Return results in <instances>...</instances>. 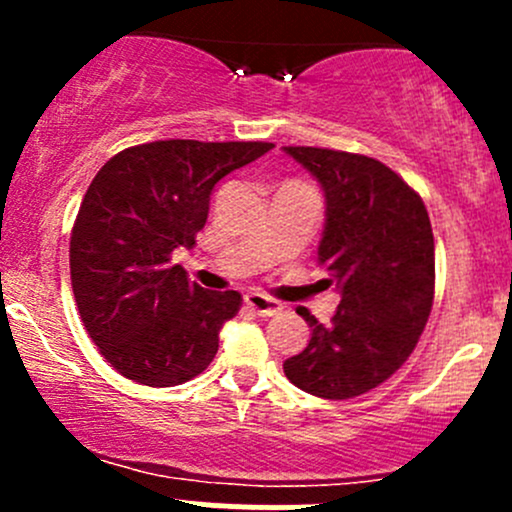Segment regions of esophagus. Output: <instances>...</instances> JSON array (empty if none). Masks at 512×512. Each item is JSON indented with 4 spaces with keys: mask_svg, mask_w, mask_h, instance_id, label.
<instances>
[{
    "mask_svg": "<svg viewBox=\"0 0 512 512\" xmlns=\"http://www.w3.org/2000/svg\"><path fill=\"white\" fill-rule=\"evenodd\" d=\"M245 307L250 309V312L260 314V317H275V314L282 312V304L277 302V299L265 297V294L260 292L245 294Z\"/></svg>",
    "mask_w": 512,
    "mask_h": 512,
    "instance_id": "obj_1",
    "label": "esophagus"
}]
</instances>
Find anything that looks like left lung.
I'll return each instance as SVG.
<instances>
[{
	"instance_id": "left-lung-1",
	"label": "left lung",
	"mask_w": 512,
	"mask_h": 512,
	"mask_svg": "<svg viewBox=\"0 0 512 512\" xmlns=\"http://www.w3.org/2000/svg\"><path fill=\"white\" fill-rule=\"evenodd\" d=\"M324 193L317 262L337 285L332 324L285 361L297 389L319 399H354L389 379L414 352L433 304V232L414 188L384 163L329 148L285 146Z\"/></svg>"
}]
</instances>
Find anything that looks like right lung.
I'll use <instances>...</instances> for the list:
<instances>
[{"label":"right lung","instance_id":"add662e5","mask_svg":"<svg viewBox=\"0 0 512 512\" xmlns=\"http://www.w3.org/2000/svg\"><path fill=\"white\" fill-rule=\"evenodd\" d=\"M272 143L153 141L116 153L91 180L71 230V285L103 359L143 386L208 369L240 292L203 289L173 265L193 250L210 195Z\"/></svg>","mask_w":512,"mask_h":512}]
</instances>
